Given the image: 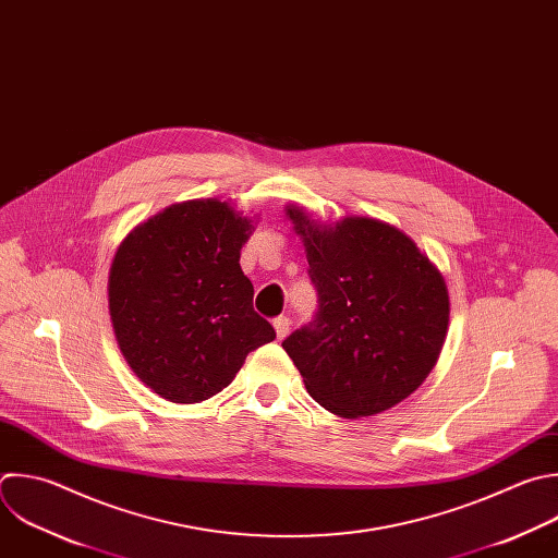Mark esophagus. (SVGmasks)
Returning <instances> with one entry per match:
<instances>
[{
  "label": "esophagus",
  "mask_w": 558,
  "mask_h": 558,
  "mask_svg": "<svg viewBox=\"0 0 558 558\" xmlns=\"http://www.w3.org/2000/svg\"><path fill=\"white\" fill-rule=\"evenodd\" d=\"M274 328H276V335L278 339H284L289 335V328H291V319L287 315H280L274 319Z\"/></svg>",
  "instance_id": "esophagus-1"
}]
</instances>
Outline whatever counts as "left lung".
Here are the masks:
<instances>
[{"label": "left lung", "mask_w": 558, "mask_h": 558, "mask_svg": "<svg viewBox=\"0 0 558 558\" xmlns=\"http://www.w3.org/2000/svg\"><path fill=\"white\" fill-rule=\"evenodd\" d=\"M289 219L306 245L317 311L282 348L328 412L359 418L390 410L440 354L449 324L440 271L388 223L350 217L317 228L298 208Z\"/></svg>", "instance_id": "8db88e82"}]
</instances>
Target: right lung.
I'll list each match as a JSON object with an SVG mask.
<instances>
[{
    "instance_id": "right-lung-1",
    "label": "right lung",
    "mask_w": 558,
    "mask_h": 558,
    "mask_svg": "<svg viewBox=\"0 0 558 558\" xmlns=\"http://www.w3.org/2000/svg\"><path fill=\"white\" fill-rule=\"evenodd\" d=\"M250 234L245 217L206 199L166 208L120 245L109 274L113 332L155 395L206 401L232 384L252 350L276 339L239 263Z\"/></svg>"
}]
</instances>
